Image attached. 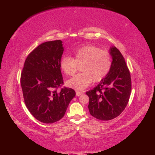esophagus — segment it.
Listing matches in <instances>:
<instances>
[{
    "instance_id": "1",
    "label": "esophagus",
    "mask_w": 155,
    "mask_h": 155,
    "mask_svg": "<svg viewBox=\"0 0 155 155\" xmlns=\"http://www.w3.org/2000/svg\"><path fill=\"white\" fill-rule=\"evenodd\" d=\"M81 94H83V93L81 92V91H76V95H77V96H81Z\"/></svg>"
}]
</instances>
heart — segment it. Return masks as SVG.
<instances>
[{"mask_svg": "<svg viewBox=\"0 0 155 155\" xmlns=\"http://www.w3.org/2000/svg\"><path fill=\"white\" fill-rule=\"evenodd\" d=\"M112 59L110 52L94 45H87L77 50L73 57L64 56L60 68L67 76H73L81 66V73L67 81L68 87L82 91L91 81L98 83L105 78L110 71Z\"/></svg>", "mask_w": 155, "mask_h": 155, "instance_id": "1", "label": "heart"}]
</instances>
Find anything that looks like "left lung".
Segmentation results:
<instances>
[{
  "instance_id": "obj_1",
  "label": "left lung",
  "mask_w": 155,
  "mask_h": 155,
  "mask_svg": "<svg viewBox=\"0 0 155 155\" xmlns=\"http://www.w3.org/2000/svg\"><path fill=\"white\" fill-rule=\"evenodd\" d=\"M112 65L105 78L96 87L86 92L88 109L96 119L110 120L124 111L129 101L131 78L124 57L116 47L110 48Z\"/></svg>"
}]
</instances>
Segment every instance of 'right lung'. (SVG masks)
Returning a JSON list of instances; mask_svg holds the SVG:
<instances>
[{"instance_id": "1", "label": "right lung", "mask_w": 155, "mask_h": 155, "mask_svg": "<svg viewBox=\"0 0 155 155\" xmlns=\"http://www.w3.org/2000/svg\"><path fill=\"white\" fill-rule=\"evenodd\" d=\"M64 52L62 41L41 44L27 56L20 77L26 106L34 117L51 124L64 116L75 91L64 87L60 68Z\"/></svg>"}]
</instances>
